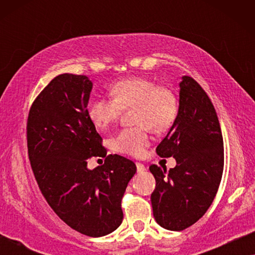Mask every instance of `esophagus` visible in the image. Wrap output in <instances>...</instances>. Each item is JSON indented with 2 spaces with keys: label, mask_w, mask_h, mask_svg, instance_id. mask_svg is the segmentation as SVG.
Listing matches in <instances>:
<instances>
[{
  "label": "esophagus",
  "mask_w": 255,
  "mask_h": 255,
  "mask_svg": "<svg viewBox=\"0 0 255 255\" xmlns=\"http://www.w3.org/2000/svg\"><path fill=\"white\" fill-rule=\"evenodd\" d=\"M135 166H137V172L140 174V173H144L145 170H146V167L142 165V163H140V162H137L135 163Z\"/></svg>",
  "instance_id": "34e87169"
}]
</instances>
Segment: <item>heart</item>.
I'll use <instances>...</instances> for the list:
<instances>
[{
    "label": "heart",
    "instance_id": "b5f03b06",
    "mask_svg": "<svg viewBox=\"0 0 255 255\" xmlns=\"http://www.w3.org/2000/svg\"><path fill=\"white\" fill-rule=\"evenodd\" d=\"M114 97H97L88 107V116L100 130L113 124L123 109H131L133 128H122L111 139L114 151L140 156L149 144L148 128L165 132L172 127L179 111L177 97L168 87L158 86L151 79L128 78L111 87Z\"/></svg>",
    "mask_w": 255,
    "mask_h": 255
}]
</instances>
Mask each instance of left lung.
I'll return each mask as SVG.
<instances>
[{
  "mask_svg": "<svg viewBox=\"0 0 255 255\" xmlns=\"http://www.w3.org/2000/svg\"><path fill=\"white\" fill-rule=\"evenodd\" d=\"M156 153L173 156L176 166L169 170L149 166L156 182L151 195L153 216L161 228L182 231L207 212L224 168L217 114L207 93L190 76H182L177 116Z\"/></svg>",
  "mask_w": 255,
  "mask_h": 255,
  "instance_id": "left-lung-1",
  "label": "left lung"
}]
</instances>
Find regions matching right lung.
<instances>
[{"mask_svg": "<svg viewBox=\"0 0 255 255\" xmlns=\"http://www.w3.org/2000/svg\"><path fill=\"white\" fill-rule=\"evenodd\" d=\"M92 89L86 75L55 76L31 106L27 153L38 187L55 214L82 235L102 237L122 224V198L137 167L124 156L107 155L88 116ZM92 156L106 160L89 170L86 160Z\"/></svg>", "mask_w": 255, "mask_h": 255, "instance_id": "1", "label": "right lung"}]
</instances>
